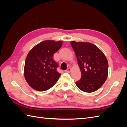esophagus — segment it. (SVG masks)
Wrapping results in <instances>:
<instances>
[{
  "label": "esophagus",
  "mask_w": 127,
  "mask_h": 127,
  "mask_svg": "<svg viewBox=\"0 0 127 127\" xmlns=\"http://www.w3.org/2000/svg\"><path fill=\"white\" fill-rule=\"evenodd\" d=\"M65 71L67 72H70L71 71V68H68V69H67Z\"/></svg>",
  "instance_id": "34e87169"
}]
</instances>
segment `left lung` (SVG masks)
<instances>
[{"mask_svg": "<svg viewBox=\"0 0 127 127\" xmlns=\"http://www.w3.org/2000/svg\"><path fill=\"white\" fill-rule=\"evenodd\" d=\"M77 59L82 77L76 85L87 93L98 90L108 76V62L104 54L95 45L89 42H70Z\"/></svg>", "mask_w": 127, "mask_h": 127, "instance_id": "1", "label": "left lung"}]
</instances>
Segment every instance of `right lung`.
Returning a JSON list of instances; mask_svg holds the SVG:
<instances>
[{
  "instance_id": "add662e5",
  "label": "right lung",
  "mask_w": 127,
  "mask_h": 127,
  "mask_svg": "<svg viewBox=\"0 0 127 127\" xmlns=\"http://www.w3.org/2000/svg\"><path fill=\"white\" fill-rule=\"evenodd\" d=\"M61 41L46 40L36 45L29 52L25 62L24 75L29 85L37 91L51 88L61 74L53 56L61 47Z\"/></svg>"
}]
</instances>
